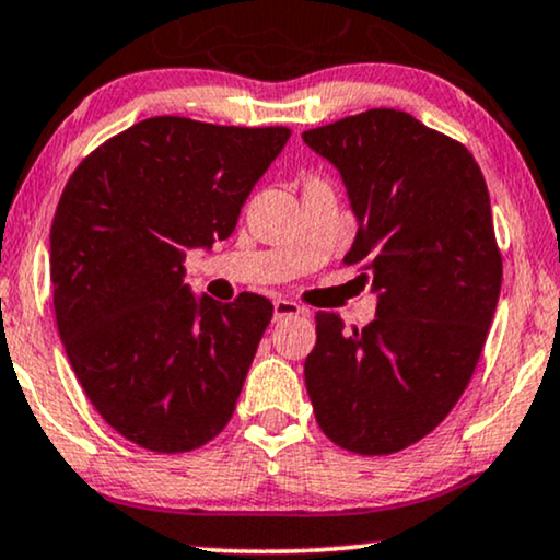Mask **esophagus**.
I'll return each instance as SVG.
<instances>
[{
	"label": "esophagus",
	"mask_w": 560,
	"mask_h": 560,
	"mask_svg": "<svg viewBox=\"0 0 560 560\" xmlns=\"http://www.w3.org/2000/svg\"><path fill=\"white\" fill-rule=\"evenodd\" d=\"M302 307L298 302L292 300H273V320H284V318H292V315H300Z\"/></svg>",
	"instance_id": "esophagus-1"
}]
</instances>
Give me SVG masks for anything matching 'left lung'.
<instances>
[{"instance_id": "left-lung-1", "label": "left lung", "mask_w": 560, "mask_h": 560, "mask_svg": "<svg viewBox=\"0 0 560 560\" xmlns=\"http://www.w3.org/2000/svg\"><path fill=\"white\" fill-rule=\"evenodd\" d=\"M302 140L345 179L357 215L345 262L378 294L362 331L315 315L305 386L336 446L386 456L446 420L480 360L503 279L488 185L467 148L407 112L370 109Z\"/></svg>"}]
</instances>
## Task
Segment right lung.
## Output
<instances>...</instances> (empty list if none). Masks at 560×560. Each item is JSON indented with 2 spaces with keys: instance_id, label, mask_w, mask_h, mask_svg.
<instances>
[{
  "instance_id": "right-lung-1",
  "label": "right lung",
  "mask_w": 560,
  "mask_h": 560,
  "mask_svg": "<svg viewBox=\"0 0 560 560\" xmlns=\"http://www.w3.org/2000/svg\"><path fill=\"white\" fill-rule=\"evenodd\" d=\"M289 127L151 117L114 135L67 179L51 224L59 339L109 425L156 454L226 428L273 305H221L185 284V255L237 226Z\"/></svg>"
}]
</instances>
